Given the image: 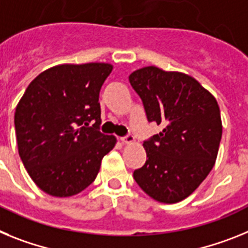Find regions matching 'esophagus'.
Returning a JSON list of instances; mask_svg holds the SVG:
<instances>
[{
    "mask_svg": "<svg viewBox=\"0 0 248 248\" xmlns=\"http://www.w3.org/2000/svg\"><path fill=\"white\" fill-rule=\"evenodd\" d=\"M121 141L122 143H132V142L135 141V137H133L132 135H127V136L121 137Z\"/></svg>",
    "mask_w": 248,
    "mask_h": 248,
    "instance_id": "esophagus-1",
    "label": "esophagus"
}]
</instances>
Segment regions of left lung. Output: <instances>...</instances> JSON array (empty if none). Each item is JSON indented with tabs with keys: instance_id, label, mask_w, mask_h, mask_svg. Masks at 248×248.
Here are the masks:
<instances>
[{
	"instance_id": "1",
	"label": "left lung",
	"mask_w": 248,
	"mask_h": 248,
	"mask_svg": "<svg viewBox=\"0 0 248 248\" xmlns=\"http://www.w3.org/2000/svg\"><path fill=\"white\" fill-rule=\"evenodd\" d=\"M148 122L162 132L143 142L147 160L133 178L150 197L176 203L207 177L216 161L222 122L216 98L193 77L148 66L128 77Z\"/></svg>"
}]
</instances>
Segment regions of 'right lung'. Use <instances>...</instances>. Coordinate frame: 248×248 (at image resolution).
Instances as JSON below:
<instances>
[{"label": "right lung", "mask_w": 248, "mask_h": 248, "mask_svg": "<svg viewBox=\"0 0 248 248\" xmlns=\"http://www.w3.org/2000/svg\"><path fill=\"white\" fill-rule=\"evenodd\" d=\"M109 63L60 64L40 73L15 112L18 154L33 182L55 197L77 195L97 176L115 136L100 131V91Z\"/></svg>", "instance_id": "add662e5"}]
</instances>
